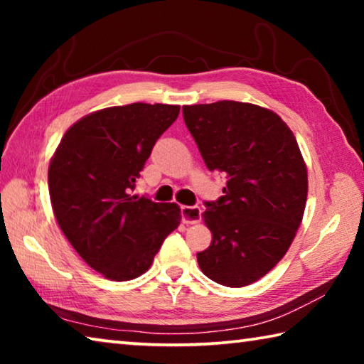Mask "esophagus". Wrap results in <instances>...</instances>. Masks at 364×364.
Segmentation results:
<instances>
[{
  "instance_id": "34e87169",
  "label": "esophagus",
  "mask_w": 364,
  "mask_h": 364,
  "mask_svg": "<svg viewBox=\"0 0 364 364\" xmlns=\"http://www.w3.org/2000/svg\"><path fill=\"white\" fill-rule=\"evenodd\" d=\"M200 213V207H181V221L184 225L199 223Z\"/></svg>"
}]
</instances>
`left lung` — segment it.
<instances>
[{
	"mask_svg": "<svg viewBox=\"0 0 364 364\" xmlns=\"http://www.w3.org/2000/svg\"><path fill=\"white\" fill-rule=\"evenodd\" d=\"M183 117L207 168L228 180L223 196L205 202L212 242L197 263L221 286H249L286 255L304 218L308 175L297 139L278 114L249 102L183 106Z\"/></svg>",
	"mask_w": 364,
	"mask_h": 364,
	"instance_id": "left-lung-1",
	"label": "left lung"
}]
</instances>
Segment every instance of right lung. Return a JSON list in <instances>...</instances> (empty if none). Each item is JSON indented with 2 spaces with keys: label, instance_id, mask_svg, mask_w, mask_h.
I'll list each match as a JSON object with an SVG mask.
<instances>
[{
  "label": "right lung",
  "instance_id": "right-lung-1",
  "mask_svg": "<svg viewBox=\"0 0 364 364\" xmlns=\"http://www.w3.org/2000/svg\"><path fill=\"white\" fill-rule=\"evenodd\" d=\"M180 106L134 102L85 115L60 139L48 170L54 217L77 254L110 281L138 278L181 210L132 196L156 141Z\"/></svg>",
  "mask_w": 364,
  "mask_h": 364
}]
</instances>
